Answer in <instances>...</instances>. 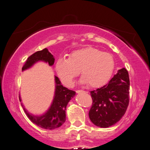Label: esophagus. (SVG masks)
I'll list each match as a JSON object with an SVG mask.
<instances>
[{"mask_svg": "<svg viewBox=\"0 0 150 150\" xmlns=\"http://www.w3.org/2000/svg\"><path fill=\"white\" fill-rule=\"evenodd\" d=\"M84 92L83 90H76V92H77V93H81V92Z\"/></svg>", "mask_w": 150, "mask_h": 150, "instance_id": "esophagus-1", "label": "esophagus"}]
</instances>
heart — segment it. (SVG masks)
<instances>
[{"label": "heart", "instance_id": "b5f03b06", "mask_svg": "<svg viewBox=\"0 0 150 150\" xmlns=\"http://www.w3.org/2000/svg\"><path fill=\"white\" fill-rule=\"evenodd\" d=\"M114 68L112 55L92 47L75 50L68 59H58L56 64L57 74L67 86L73 85L80 71L81 83L92 88L100 87L110 79Z\"/></svg>", "mask_w": 150, "mask_h": 150}]
</instances>
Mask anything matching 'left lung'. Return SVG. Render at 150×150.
Instances as JSON below:
<instances>
[{
  "instance_id": "1",
  "label": "left lung",
  "mask_w": 150,
  "mask_h": 150,
  "mask_svg": "<svg viewBox=\"0 0 150 150\" xmlns=\"http://www.w3.org/2000/svg\"><path fill=\"white\" fill-rule=\"evenodd\" d=\"M129 75L128 71L123 68L108 84L90 92L92 105L89 117L92 123L107 128L119 121L129 104Z\"/></svg>"
}]
</instances>
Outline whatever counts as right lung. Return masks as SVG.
<instances>
[{
    "mask_svg": "<svg viewBox=\"0 0 150 150\" xmlns=\"http://www.w3.org/2000/svg\"><path fill=\"white\" fill-rule=\"evenodd\" d=\"M39 60L48 62L50 66L54 64L55 59L53 55L45 48L41 51H38L31 55L27 59L22 70L24 71L32 66ZM56 90L54 98L49 110L41 116H35L24 110L29 120L36 125L44 129L53 130L59 128L64 123L66 120V108L67 104L71 98L75 95V92L69 90L60 83L58 77H55ZM20 100L21 99L19 96Z\"/></svg>",
    "mask_w": 150,
    "mask_h": 150,
    "instance_id": "obj_1",
    "label": "right lung"
}]
</instances>
